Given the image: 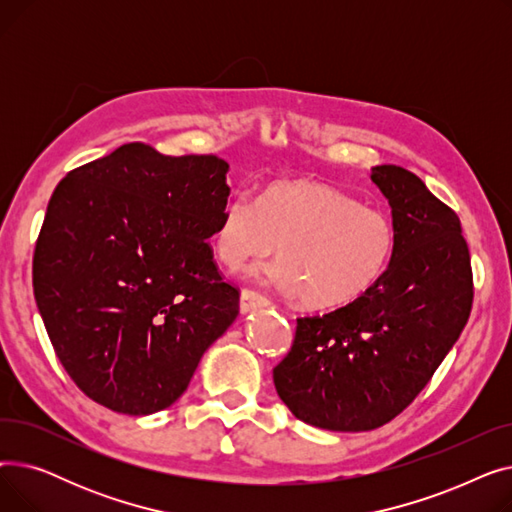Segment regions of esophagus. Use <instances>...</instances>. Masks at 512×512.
<instances>
[{
    "mask_svg": "<svg viewBox=\"0 0 512 512\" xmlns=\"http://www.w3.org/2000/svg\"><path fill=\"white\" fill-rule=\"evenodd\" d=\"M272 301L265 297L263 292L259 290H253V288H245L240 292V311L242 313H249V311H255V309H261V307H270Z\"/></svg>",
    "mask_w": 512,
    "mask_h": 512,
    "instance_id": "1",
    "label": "esophagus"
}]
</instances>
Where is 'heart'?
<instances>
[{
  "label": "heart",
  "instance_id": "heart-1",
  "mask_svg": "<svg viewBox=\"0 0 512 512\" xmlns=\"http://www.w3.org/2000/svg\"><path fill=\"white\" fill-rule=\"evenodd\" d=\"M396 226L378 207L313 182H272L253 199L236 193L211 230L226 270L270 257L263 278L315 309L355 303L378 286L396 253Z\"/></svg>",
  "mask_w": 512,
  "mask_h": 512
}]
</instances>
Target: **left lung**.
Here are the masks:
<instances>
[{
    "label": "left lung",
    "instance_id": "obj_1",
    "mask_svg": "<svg viewBox=\"0 0 512 512\" xmlns=\"http://www.w3.org/2000/svg\"><path fill=\"white\" fill-rule=\"evenodd\" d=\"M371 180L392 207L398 236L386 276L355 303L299 317L290 351L274 367L292 415L332 432H367L405 411L473 305L459 215L400 166H375Z\"/></svg>",
    "mask_w": 512,
    "mask_h": 512
}]
</instances>
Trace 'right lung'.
<instances>
[{
  "label": "right lung",
  "mask_w": 512,
  "mask_h": 512,
  "mask_svg": "<svg viewBox=\"0 0 512 512\" xmlns=\"http://www.w3.org/2000/svg\"><path fill=\"white\" fill-rule=\"evenodd\" d=\"M218 155L128 143L66 174L33 255L47 336L72 382L124 415L170 407L238 315L207 242L228 201Z\"/></svg>",
  "instance_id": "obj_1"
}]
</instances>
